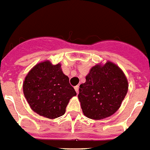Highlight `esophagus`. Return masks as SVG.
Returning a JSON list of instances; mask_svg holds the SVG:
<instances>
[{"instance_id": "1", "label": "esophagus", "mask_w": 150, "mask_h": 150, "mask_svg": "<svg viewBox=\"0 0 150 150\" xmlns=\"http://www.w3.org/2000/svg\"><path fill=\"white\" fill-rule=\"evenodd\" d=\"M74 89H75V91H76V93H78V92H79V86H75V87H74Z\"/></svg>"}]
</instances>
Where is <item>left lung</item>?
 <instances>
[{
    "label": "left lung",
    "instance_id": "obj_1",
    "mask_svg": "<svg viewBox=\"0 0 150 150\" xmlns=\"http://www.w3.org/2000/svg\"><path fill=\"white\" fill-rule=\"evenodd\" d=\"M129 83L124 72L111 61L90 69L86 82L80 85L78 99L83 113L94 120L110 117L118 111Z\"/></svg>",
    "mask_w": 150,
    "mask_h": 150
}]
</instances>
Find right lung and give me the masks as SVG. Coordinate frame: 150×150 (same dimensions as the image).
<instances>
[{"instance_id":"obj_1","label":"right lung","mask_w":150,"mask_h":150,"mask_svg":"<svg viewBox=\"0 0 150 150\" xmlns=\"http://www.w3.org/2000/svg\"><path fill=\"white\" fill-rule=\"evenodd\" d=\"M23 93L32 111L50 119L63 115L69 100L76 95L60 63L53 65L49 60L37 63L28 73Z\"/></svg>"}]
</instances>
